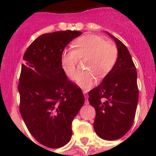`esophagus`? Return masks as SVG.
I'll list each match as a JSON object with an SVG mask.
<instances>
[{"label": "esophagus", "instance_id": "34e87169", "mask_svg": "<svg viewBox=\"0 0 156 156\" xmlns=\"http://www.w3.org/2000/svg\"><path fill=\"white\" fill-rule=\"evenodd\" d=\"M83 94H84L85 96V98H86V104H88V101H87V97H88V95L87 94V91L86 90H83Z\"/></svg>", "mask_w": 156, "mask_h": 156}]
</instances>
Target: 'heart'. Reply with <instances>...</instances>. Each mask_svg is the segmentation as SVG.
Listing matches in <instances>:
<instances>
[{
	"mask_svg": "<svg viewBox=\"0 0 156 156\" xmlns=\"http://www.w3.org/2000/svg\"><path fill=\"white\" fill-rule=\"evenodd\" d=\"M73 49H65L61 55V66L65 73L73 79L78 58L87 56L84 62L87 71L78 73L75 76L77 84L83 89H90L96 78L108 75L118 59V49L105 38L97 35H86L73 43Z\"/></svg>",
	"mask_w": 156,
	"mask_h": 156,
	"instance_id": "heart-1",
	"label": "heart"
}]
</instances>
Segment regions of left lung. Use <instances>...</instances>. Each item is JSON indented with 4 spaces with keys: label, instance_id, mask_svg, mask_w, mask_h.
<instances>
[{
    "label": "left lung",
    "instance_id": "obj_1",
    "mask_svg": "<svg viewBox=\"0 0 156 156\" xmlns=\"http://www.w3.org/2000/svg\"><path fill=\"white\" fill-rule=\"evenodd\" d=\"M107 34L116 44L118 59L101 84L89 91L88 101L96 111V133L104 140H113L123 137L133 125L139 91L136 67L127 48Z\"/></svg>",
    "mask_w": 156,
    "mask_h": 156
}]
</instances>
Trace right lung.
Returning <instances> with one entry per match:
<instances>
[{"mask_svg":"<svg viewBox=\"0 0 156 156\" xmlns=\"http://www.w3.org/2000/svg\"><path fill=\"white\" fill-rule=\"evenodd\" d=\"M80 31H58L38 37L29 46L18 86L19 111L36 140L48 148H61L72 137V122L84 104L80 87L62 69V52Z\"/></svg>","mask_w":156,"mask_h":156,"instance_id":"right-lung-1","label":"right lung"}]
</instances>
